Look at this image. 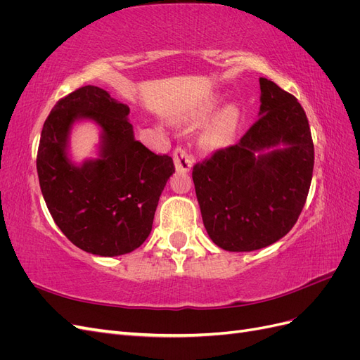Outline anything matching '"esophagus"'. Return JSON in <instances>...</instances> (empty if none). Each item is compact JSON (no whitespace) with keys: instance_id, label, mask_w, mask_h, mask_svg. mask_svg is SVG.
Wrapping results in <instances>:
<instances>
[{"instance_id":"1","label":"esophagus","mask_w":360,"mask_h":360,"mask_svg":"<svg viewBox=\"0 0 360 360\" xmlns=\"http://www.w3.org/2000/svg\"><path fill=\"white\" fill-rule=\"evenodd\" d=\"M172 156H174V163H176L177 171L188 172V171L192 168L193 156L189 153L188 148L177 147L176 150L172 151Z\"/></svg>"}]
</instances>
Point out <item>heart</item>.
<instances>
[{
  "label": "heart",
  "mask_w": 360,
  "mask_h": 360,
  "mask_svg": "<svg viewBox=\"0 0 360 360\" xmlns=\"http://www.w3.org/2000/svg\"><path fill=\"white\" fill-rule=\"evenodd\" d=\"M214 108V103H205L202 108H200L198 112L195 114V118H204L207 114L212 112ZM238 123H240V114H238L236 106H226L217 114L210 124L207 126L202 134V143L205 147L209 148H221L226 147L231 143L237 129Z\"/></svg>",
  "instance_id": "1"
}]
</instances>
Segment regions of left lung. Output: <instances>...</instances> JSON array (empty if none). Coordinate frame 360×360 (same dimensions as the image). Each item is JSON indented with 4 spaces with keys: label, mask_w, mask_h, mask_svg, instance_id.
<instances>
[{
    "label": "left lung",
    "mask_w": 360,
    "mask_h": 360,
    "mask_svg": "<svg viewBox=\"0 0 360 360\" xmlns=\"http://www.w3.org/2000/svg\"><path fill=\"white\" fill-rule=\"evenodd\" d=\"M259 117L237 144L193 165L202 222L231 252L266 248L284 237L308 198L314 143L307 114L292 94L259 78ZM282 143L284 149H275Z\"/></svg>",
    "instance_id": "obj_1"
}]
</instances>
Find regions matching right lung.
Listing matches in <instances>:
<instances>
[{"mask_svg":"<svg viewBox=\"0 0 360 360\" xmlns=\"http://www.w3.org/2000/svg\"><path fill=\"white\" fill-rule=\"evenodd\" d=\"M130 110L94 85L60 99L41 129L37 174L48 210L63 234L94 255L129 254L146 242L159 197L176 171L134 138ZM78 117L104 129L101 158L82 167L65 156L68 130Z\"/></svg>","mask_w":360,"mask_h":360,"instance_id":"add662e5","label":"right lung"}]
</instances>
